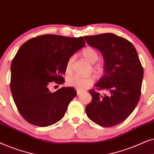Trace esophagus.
<instances>
[{"label": "esophagus", "mask_w": 154, "mask_h": 154, "mask_svg": "<svg viewBox=\"0 0 154 154\" xmlns=\"http://www.w3.org/2000/svg\"><path fill=\"white\" fill-rule=\"evenodd\" d=\"M81 93H82V92L81 91V90H77V94H78V95H80V94H81Z\"/></svg>", "instance_id": "1"}]
</instances>
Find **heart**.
Instances as JSON below:
<instances>
[{"label":"heart","mask_w":154,"mask_h":154,"mask_svg":"<svg viewBox=\"0 0 154 154\" xmlns=\"http://www.w3.org/2000/svg\"><path fill=\"white\" fill-rule=\"evenodd\" d=\"M82 54L90 63H94L98 60L99 53L94 48L92 47H86L82 50ZM73 57H71L67 60L66 64V71L67 73H70L72 71ZM94 69L95 71H100L102 69V64L100 63H97L94 64ZM94 82V77L93 75L83 76L79 74H75L68 77L66 83L69 86L76 88L77 90H85L89 87Z\"/></svg>","instance_id":"heart-1"}]
</instances>
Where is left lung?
<instances>
[{"label":"left lung","mask_w":154,"mask_h":154,"mask_svg":"<svg viewBox=\"0 0 154 154\" xmlns=\"http://www.w3.org/2000/svg\"><path fill=\"white\" fill-rule=\"evenodd\" d=\"M84 38L102 52L105 61L104 74L94 85L96 90H89L92 101L86 106V114L99 125L112 127L125 121L137 105L143 67L135 48L123 37L106 33Z\"/></svg>","instance_id":"left-lung-1"}]
</instances>
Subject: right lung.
<instances>
[{
  "mask_svg": "<svg viewBox=\"0 0 154 154\" xmlns=\"http://www.w3.org/2000/svg\"><path fill=\"white\" fill-rule=\"evenodd\" d=\"M85 45L83 37L44 34L20 48L12 61L10 90L19 112L28 123L47 127L64 117L76 91L63 87L50 92L48 88L64 83L67 60Z\"/></svg>",
  "mask_w": 154,
  "mask_h": 154,
  "instance_id": "1",
  "label": "right lung"
}]
</instances>
